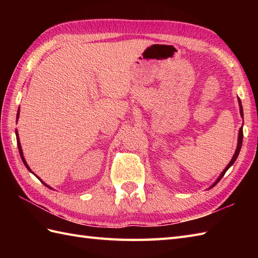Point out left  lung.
Masks as SVG:
<instances>
[{"label":"left lung","mask_w":258,"mask_h":258,"mask_svg":"<svg viewBox=\"0 0 258 258\" xmlns=\"http://www.w3.org/2000/svg\"><path fill=\"white\" fill-rule=\"evenodd\" d=\"M238 104H239V113H240V116H242V118H243V123H244V114H243V106H242V102H240V100H239V97H238ZM242 143H243V126L242 127L239 128V131H238V140H237V147H236V151H235V153H234V156L232 157V160H231V162L228 163V165L224 168V171L222 172V174L220 175V176H218V178L215 180V183H214L211 187H214V186H215L218 182H220V180L222 179V177L224 176V174L226 173V171L227 169L231 167L233 164L235 163V161H236V158H237V156H238V154H239V151H240V149H242Z\"/></svg>","instance_id":"1"}]
</instances>
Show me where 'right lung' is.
<instances>
[{
    "label": "right lung",
    "instance_id": "1",
    "mask_svg": "<svg viewBox=\"0 0 258 258\" xmlns=\"http://www.w3.org/2000/svg\"><path fill=\"white\" fill-rule=\"evenodd\" d=\"M19 116H20V108H19V111H18V115H16V118H19ZM15 134H16V140H18V147H19V152H20V155H21V158H22V161H23V163H24V165L26 166V168L27 169H29V171L31 172V173H33L32 171H31V168L29 167V165H27V163H26V161H25V158H24V156H23V151H22V147H21V143H20V139H19V133H18V131H15ZM33 174H34V173H33ZM35 175V174H34ZM35 176H36V175H35ZM38 179H40L41 180V182L43 183V184H44L45 186H47V187L48 188H52V187H50V186H48L47 184H45L44 182H43V180L40 178V177H38V176H36Z\"/></svg>",
    "mask_w": 258,
    "mask_h": 258
}]
</instances>
